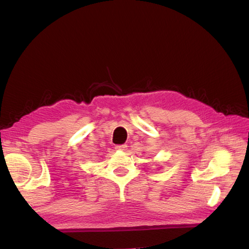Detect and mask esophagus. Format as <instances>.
I'll use <instances>...</instances> for the list:
<instances>
[{
    "label": "esophagus",
    "mask_w": 249,
    "mask_h": 249,
    "mask_svg": "<svg viewBox=\"0 0 249 249\" xmlns=\"http://www.w3.org/2000/svg\"><path fill=\"white\" fill-rule=\"evenodd\" d=\"M126 148H127V146L126 145H116L115 146V149H117V150H126Z\"/></svg>",
    "instance_id": "esophagus-1"
}]
</instances>
